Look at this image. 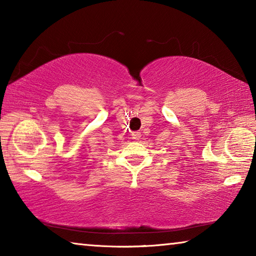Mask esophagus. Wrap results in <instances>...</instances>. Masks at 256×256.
<instances>
[{"mask_svg": "<svg viewBox=\"0 0 256 256\" xmlns=\"http://www.w3.org/2000/svg\"><path fill=\"white\" fill-rule=\"evenodd\" d=\"M131 136H132L134 140H138V138H141V132L140 131H134V132H132Z\"/></svg>", "mask_w": 256, "mask_h": 256, "instance_id": "obj_1", "label": "esophagus"}]
</instances>
